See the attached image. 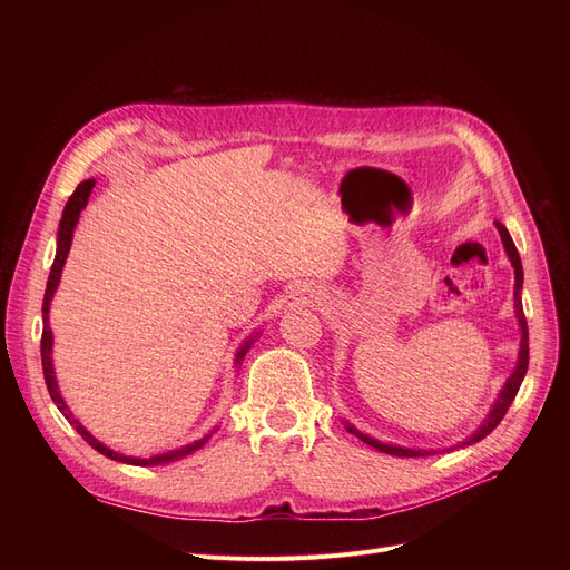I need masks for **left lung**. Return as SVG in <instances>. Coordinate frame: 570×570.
I'll list each match as a JSON object with an SVG mask.
<instances>
[{
    "label": "left lung",
    "mask_w": 570,
    "mask_h": 570,
    "mask_svg": "<svg viewBox=\"0 0 570 570\" xmlns=\"http://www.w3.org/2000/svg\"><path fill=\"white\" fill-rule=\"evenodd\" d=\"M497 230H499V237H502V245H504V252L509 256V262L513 266V275H515V285H513V308H515V321H519V327H521V347H519V361H515V368L511 371V375L507 377L504 387L499 390L497 400L490 409V413L485 419H482V423L473 430V433L469 438H463L461 442L452 444V446H440V450H421V446H402V444H392V442H381L375 440L366 433H361L358 428H354L352 423L344 421V425H347V430L352 435H356L361 442L371 444L373 450L377 452H385V454H392V456H430V454H442V452H454V450H463V446L469 444H475L480 442L482 438H488L492 430L499 425V421L504 419V413L509 411L511 402L515 392H519L523 377L528 373V323H525V316H523V302H521V289H523V264H521V256H519V249H515L513 239L509 235V230L502 226V223L497 220Z\"/></svg>",
    "instance_id": "8db88e82"
}]
</instances>
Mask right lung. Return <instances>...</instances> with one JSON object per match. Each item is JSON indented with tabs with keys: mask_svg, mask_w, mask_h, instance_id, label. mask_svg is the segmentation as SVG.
I'll return each mask as SVG.
<instances>
[{
	"mask_svg": "<svg viewBox=\"0 0 570 570\" xmlns=\"http://www.w3.org/2000/svg\"><path fill=\"white\" fill-rule=\"evenodd\" d=\"M95 187V178L85 180L76 187V193L68 197L66 206H63V214H61V220H59V233H57V256H55V264H51V271H49V281H47V289H45V302H42V342H40V350H42V371H45V383H47V390H49V396L51 402H55L59 406V411L66 416V421L71 423L78 435H82V440L88 442L92 450H97L99 454L109 456L111 461H118V463H130V465H164V463H170V461H178L187 454L197 452L199 446H204V442L212 438V433H206L204 438L189 442V444H183L178 446V450H170V452H164V454H157V456H149V459H142V456H128V454H120L116 450H111V446H107L105 442H99L88 428H85L73 413L71 409L66 406L63 396L59 392V383H57V375H55V364H51V344H55V337H51V327H49V304H51V297H55V292L59 287V281H61V271H63V264H66V256L68 252H71V243H73V230L78 226V218H80V212L88 206V199H90V193ZM258 331L254 335H249V340L243 342V347L237 350L235 354V368L243 366V361L249 352V347L254 344Z\"/></svg>",
	"mask_w": 570,
	"mask_h": 570,
	"instance_id": "right-lung-1",
	"label": "right lung"
}]
</instances>
